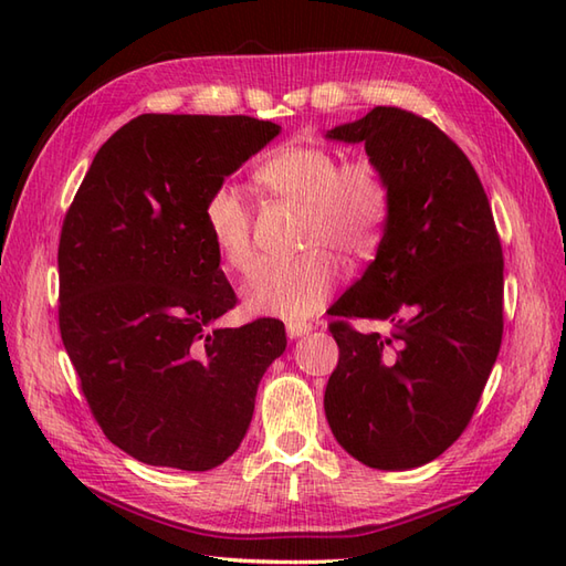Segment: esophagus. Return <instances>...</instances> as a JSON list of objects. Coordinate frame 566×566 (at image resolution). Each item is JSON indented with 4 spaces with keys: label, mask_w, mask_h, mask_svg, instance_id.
I'll return each mask as SVG.
<instances>
[{
    "label": "esophagus",
    "mask_w": 566,
    "mask_h": 566,
    "mask_svg": "<svg viewBox=\"0 0 566 566\" xmlns=\"http://www.w3.org/2000/svg\"><path fill=\"white\" fill-rule=\"evenodd\" d=\"M311 331H314V326H311V323H306V321H290V323H286V335H290L292 340L302 338V335H306Z\"/></svg>",
    "instance_id": "1"
}]
</instances>
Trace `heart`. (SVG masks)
I'll use <instances>...</instances> for the list:
<instances>
[{
    "label": "heart",
    "mask_w": 566,
    "mask_h": 566,
    "mask_svg": "<svg viewBox=\"0 0 566 566\" xmlns=\"http://www.w3.org/2000/svg\"><path fill=\"white\" fill-rule=\"evenodd\" d=\"M252 182L264 195L302 207V248L308 252L255 264L243 284V304L258 316H314L343 276L333 252L353 264L377 252L391 216L389 179L369 155L340 160L323 143L290 140L255 167ZM203 226L223 262L245 270L252 260V219L233 187L211 191Z\"/></svg>",
    "instance_id": "b5f03b06"
}]
</instances>
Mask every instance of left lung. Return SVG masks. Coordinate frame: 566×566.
Here are the masks:
<instances>
[{
  "label": "left lung",
  "mask_w": 566,
  "mask_h": 566,
  "mask_svg": "<svg viewBox=\"0 0 566 566\" xmlns=\"http://www.w3.org/2000/svg\"><path fill=\"white\" fill-rule=\"evenodd\" d=\"M328 138L365 143L391 187L377 258L328 328L338 367L323 408L335 440L375 469L436 460L482 399L503 335V250L486 191L457 143L413 112L375 106ZM353 317L392 331L359 334Z\"/></svg>",
  "instance_id": "obj_1"
}]
</instances>
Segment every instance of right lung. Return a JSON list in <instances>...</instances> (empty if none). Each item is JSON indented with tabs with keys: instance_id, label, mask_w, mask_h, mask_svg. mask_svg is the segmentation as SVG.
<instances>
[{
	"instance_id": "obj_1",
	"label": "right lung",
	"mask_w": 566,
	"mask_h": 566,
	"mask_svg": "<svg viewBox=\"0 0 566 566\" xmlns=\"http://www.w3.org/2000/svg\"><path fill=\"white\" fill-rule=\"evenodd\" d=\"M280 134L252 116L140 114L94 155L57 245V323L104 436L138 462L207 472L231 457L284 323L235 306L203 203Z\"/></svg>"
}]
</instances>
